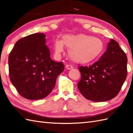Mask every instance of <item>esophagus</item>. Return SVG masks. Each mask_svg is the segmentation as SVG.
Masks as SVG:
<instances>
[{"label": "esophagus", "mask_w": 133, "mask_h": 133, "mask_svg": "<svg viewBox=\"0 0 133 133\" xmlns=\"http://www.w3.org/2000/svg\"><path fill=\"white\" fill-rule=\"evenodd\" d=\"M65 66L67 69H71L73 68V66L72 65H70V64H66Z\"/></svg>", "instance_id": "esophagus-1"}]
</instances>
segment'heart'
<instances>
[{"label":"heart","instance_id":"heart-1","mask_svg":"<svg viewBox=\"0 0 133 133\" xmlns=\"http://www.w3.org/2000/svg\"><path fill=\"white\" fill-rule=\"evenodd\" d=\"M64 45L70 49V56L73 61L83 64L95 60L104 49L101 40L84 34H67L63 37V40H56L54 44L56 54L59 55L63 52Z\"/></svg>","mask_w":133,"mask_h":133}]
</instances>
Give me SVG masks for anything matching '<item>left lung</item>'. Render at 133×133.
Returning <instances> with one entry per match:
<instances>
[{"label":"left lung","instance_id":"obj_1","mask_svg":"<svg viewBox=\"0 0 133 133\" xmlns=\"http://www.w3.org/2000/svg\"><path fill=\"white\" fill-rule=\"evenodd\" d=\"M128 58L113 39L99 60L89 66H80L81 78L77 87L85 98L103 102L114 98L121 89L128 74Z\"/></svg>","mask_w":133,"mask_h":133}]
</instances>
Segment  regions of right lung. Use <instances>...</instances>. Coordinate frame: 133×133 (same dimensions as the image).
<instances>
[{
	"mask_svg": "<svg viewBox=\"0 0 133 133\" xmlns=\"http://www.w3.org/2000/svg\"><path fill=\"white\" fill-rule=\"evenodd\" d=\"M46 36L36 33L19 39L8 57L10 80L20 96L32 100L45 98L54 89L63 63L50 57Z\"/></svg>",
	"mask_w": 133,
	"mask_h": 133,
	"instance_id": "1",
	"label": "right lung"
}]
</instances>
